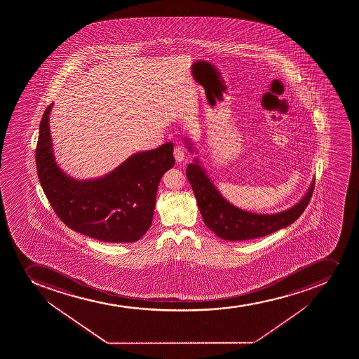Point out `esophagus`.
Segmentation results:
<instances>
[{
  "label": "esophagus",
  "mask_w": 359,
  "mask_h": 359,
  "mask_svg": "<svg viewBox=\"0 0 359 359\" xmlns=\"http://www.w3.org/2000/svg\"><path fill=\"white\" fill-rule=\"evenodd\" d=\"M173 154L177 163H180V161L185 159V149H184V147H182V146H175L173 149Z\"/></svg>",
  "instance_id": "esophagus-1"
}]
</instances>
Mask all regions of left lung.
Instances as JSON below:
<instances>
[{"instance_id":"1","label":"left lung","mask_w":359,"mask_h":359,"mask_svg":"<svg viewBox=\"0 0 359 359\" xmlns=\"http://www.w3.org/2000/svg\"><path fill=\"white\" fill-rule=\"evenodd\" d=\"M187 179L203 215V222L219 238L229 241H243L262 238L287 227L297 220L309 205L315 189V182L297 205L280 213L264 215L238 210L220 196L198 163H189Z\"/></svg>"}]
</instances>
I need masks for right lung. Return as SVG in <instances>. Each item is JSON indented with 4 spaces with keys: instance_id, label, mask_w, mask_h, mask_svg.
I'll return each instance as SVG.
<instances>
[{
    "instance_id": "right-lung-1",
    "label": "right lung",
    "mask_w": 359,
    "mask_h": 359,
    "mask_svg": "<svg viewBox=\"0 0 359 359\" xmlns=\"http://www.w3.org/2000/svg\"><path fill=\"white\" fill-rule=\"evenodd\" d=\"M46 107L39 124L36 167L39 182L57 217L72 231L104 242H135L152 224L156 189L174 166L173 144L130 156L103 177L79 182L53 159Z\"/></svg>"
}]
</instances>
